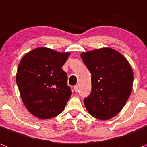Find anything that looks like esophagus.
I'll list each match as a JSON object with an SVG mask.
<instances>
[{"label": "esophagus", "mask_w": 147, "mask_h": 147, "mask_svg": "<svg viewBox=\"0 0 147 147\" xmlns=\"http://www.w3.org/2000/svg\"><path fill=\"white\" fill-rule=\"evenodd\" d=\"M74 90H75V91L77 92L78 91V85L74 86Z\"/></svg>", "instance_id": "34e87169"}]
</instances>
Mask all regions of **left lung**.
Listing matches in <instances>:
<instances>
[{"label": "left lung", "mask_w": 147, "mask_h": 147, "mask_svg": "<svg viewBox=\"0 0 147 147\" xmlns=\"http://www.w3.org/2000/svg\"><path fill=\"white\" fill-rule=\"evenodd\" d=\"M81 57L92 74L91 93L84 99L86 109L97 119L114 117L132 90L134 75L129 63L119 52L109 47L82 53Z\"/></svg>", "instance_id": "1"}]
</instances>
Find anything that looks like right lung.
<instances>
[{"instance_id": "obj_1", "label": "right lung", "mask_w": 147, "mask_h": 147, "mask_svg": "<svg viewBox=\"0 0 147 147\" xmlns=\"http://www.w3.org/2000/svg\"><path fill=\"white\" fill-rule=\"evenodd\" d=\"M69 53H58L38 47L22 58L16 82L28 110L42 119L61 113L72 94L67 84V73L62 69Z\"/></svg>"}]
</instances>
